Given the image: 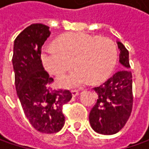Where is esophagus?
Returning <instances> with one entry per match:
<instances>
[{"label":"esophagus","instance_id":"obj_1","mask_svg":"<svg viewBox=\"0 0 149 149\" xmlns=\"http://www.w3.org/2000/svg\"><path fill=\"white\" fill-rule=\"evenodd\" d=\"M71 93L72 95H73V97H76V96L79 95V91H78V90H71Z\"/></svg>","mask_w":149,"mask_h":149}]
</instances>
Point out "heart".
Returning a JSON list of instances; mask_svg holds the SVG:
<instances>
[{"instance_id": "1", "label": "heart", "mask_w": 149, "mask_h": 149, "mask_svg": "<svg viewBox=\"0 0 149 149\" xmlns=\"http://www.w3.org/2000/svg\"><path fill=\"white\" fill-rule=\"evenodd\" d=\"M115 43L109 38L85 33H71L60 37L56 47H45L41 59L47 71L61 75L73 67L77 70L57 79L64 88H76L87 84L100 83L108 77L117 61Z\"/></svg>"}]
</instances>
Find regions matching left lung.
<instances>
[{"mask_svg":"<svg viewBox=\"0 0 149 149\" xmlns=\"http://www.w3.org/2000/svg\"><path fill=\"white\" fill-rule=\"evenodd\" d=\"M119 62L122 70L99 87L94 88L98 100L89 113V123L96 133L111 135L123 129L133 109V80L129 70V51L121 42Z\"/></svg>","mask_w":149,"mask_h":149,"instance_id":"1","label":"left lung"}]
</instances>
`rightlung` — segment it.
<instances>
[{
  "label": "right lung",
  "mask_w": 149,
  "mask_h": 149,
  "mask_svg": "<svg viewBox=\"0 0 149 149\" xmlns=\"http://www.w3.org/2000/svg\"><path fill=\"white\" fill-rule=\"evenodd\" d=\"M50 35L49 26L32 24L14 41L12 64L15 84L25 115L34 129L44 134L59 132L65 124L63 105L71 100L66 89H53V78L44 70L41 48Z\"/></svg>",
  "instance_id": "add662e5"
}]
</instances>
